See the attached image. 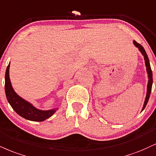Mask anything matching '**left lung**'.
Masks as SVG:
<instances>
[{
    "label": "left lung",
    "instance_id": "8db88e82",
    "mask_svg": "<svg viewBox=\"0 0 156 156\" xmlns=\"http://www.w3.org/2000/svg\"><path fill=\"white\" fill-rule=\"evenodd\" d=\"M134 44L139 48V50H140V51H141V53L142 54V55L144 56V61H145V65H146V67H147V74H148V78H149V80H148V83H147V95H146V98H145V100H144V106H143V108H142V110H143L144 108L146 107V105H147L148 100H149L150 96H151L152 85H153V73H152L151 65H150L149 59H148L147 53H146L144 48L142 47L141 45H140V44H138V43L136 42L135 41H134Z\"/></svg>",
    "mask_w": 156,
    "mask_h": 156
}]
</instances>
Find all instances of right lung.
Masks as SVG:
<instances>
[{"label": "right lung", "mask_w": 156, "mask_h": 156, "mask_svg": "<svg viewBox=\"0 0 156 156\" xmlns=\"http://www.w3.org/2000/svg\"><path fill=\"white\" fill-rule=\"evenodd\" d=\"M5 92L6 98L14 111L24 119L33 121H44L51 117L57 109L51 110H37L30 102L21 98L13 89L9 78V64L5 75Z\"/></svg>", "instance_id": "1"}]
</instances>
